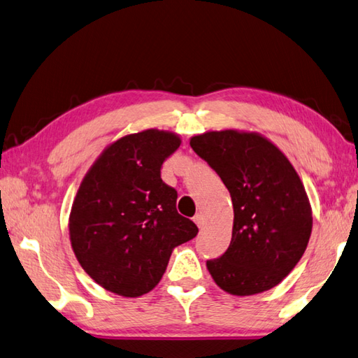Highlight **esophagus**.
I'll return each mask as SVG.
<instances>
[{"label": "esophagus", "instance_id": "esophagus-1", "mask_svg": "<svg viewBox=\"0 0 358 358\" xmlns=\"http://www.w3.org/2000/svg\"><path fill=\"white\" fill-rule=\"evenodd\" d=\"M193 221L196 222V226H198V227H202V226H204V217H202L201 213H196V215H194V217H193Z\"/></svg>", "mask_w": 358, "mask_h": 358}]
</instances>
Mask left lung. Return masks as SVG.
<instances>
[{
  "mask_svg": "<svg viewBox=\"0 0 358 358\" xmlns=\"http://www.w3.org/2000/svg\"><path fill=\"white\" fill-rule=\"evenodd\" d=\"M231 193L232 240L207 269L235 296L263 293L298 265L312 234V207L298 173L273 141L257 132L208 131L190 138Z\"/></svg>",
  "mask_w": 358,
  "mask_h": 358,
  "instance_id": "obj_1",
  "label": "left lung"
}]
</instances>
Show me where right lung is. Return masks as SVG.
Wrapping results in <instances>:
<instances>
[{"mask_svg": "<svg viewBox=\"0 0 358 358\" xmlns=\"http://www.w3.org/2000/svg\"><path fill=\"white\" fill-rule=\"evenodd\" d=\"M180 146L178 134L146 129L113 141L80 182L69 231L73 252L98 285L124 298L156 287L173 249L198 227L176 210L178 192L160 168Z\"/></svg>", "mask_w": 358, "mask_h": 358, "instance_id": "add662e5", "label": "right lung"}]
</instances>
